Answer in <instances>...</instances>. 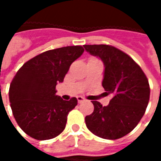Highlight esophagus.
<instances>
[{
  "label": "esophagus",
  "instance_id": "34e87169",
  "mask_svg": "<svg viewBox=\"0 0 161 161\" xmlns=\"http://www.w3.org/2000/svg\"><path fill=\"white\" fill-rule=\"evenodd\" d=\"M77 99L79 103H81L83 102V101H85V98H83L82 97H77Z\"/></svg>",
  "mask_w": 161,
  "mask_h": 161
}]
</instances>
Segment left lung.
<instances>
[{
  "label": "left lung",
  "instance_id": "8db88e82",
  "mask_svg": "<svg viewBox=\"0 0 161 161\" xmlns=\"http://www.w3.org/2000/svg\"><path fill=\"white\" fill-rule=\"evenodd\" d=\"M105 66L103 88L113 97L108 106L92 101L94 111L85 117L88 129L97 136L119 139L132 132L145 113L150 85L142 68L128 54L108 45H85Z\"/></svg>",
  "mask_w": 161,
  "mask_h": 161
}]
</instances>
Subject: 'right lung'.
Segmentation results:
<instances>
[{"mask_svg": "<svg viewBox=\"0 0 161 161\" xmlns=\"http://www.w3.org/2000/svg\"><path fill=\"white\" fill-rule=\"evenodd\" d=\"M84 52L80 46L49 50L30 59L17 71L9 85L12 114L22 130L36 140L53 139L64 130L67 115L77 106L56 93L71 64Z\"/></svg>", "mask_w": 161, "mask_h": 161, "instance_id": "add662e5", "label": "right lung"}]
</instances>
